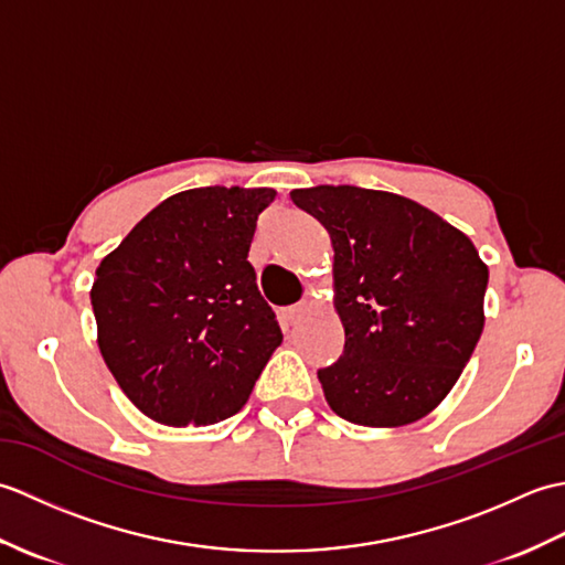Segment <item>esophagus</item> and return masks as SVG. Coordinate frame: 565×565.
Wrapping results in <instances>:
<instances>
[{"mask_svg":"<svg viewBox=\"0 0 565 565\" xmlns=\"http://www.w3.org/2000/svg\"><path fill=\"white\" fill-rule=\"evenodd\" d=\"M308 313H310V303H308V301H301V303L286 308V310H284V318H286V322H291V326H296V322L303 320Z\"/></svg>","mask_w":565,"mask_h":565,"instance_id":"34e87169","label":"esophagus"}]
</instances>
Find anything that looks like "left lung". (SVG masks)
<instances>
[{"mask_svg":"<svg viewBox=\"0 0 565 565\" xmlns=\"http://www.w3.org/2000/svg\"><path fill=\"white\" fill-rule=\"evenodd\" d=\"M332 243L344 352L318 371L347 423L403 427L447 398L483 332L488 267L468 235L391 191L294 189Z\"/></svg>","mask_w":565,"mask_h":565,"instance_id":"1","label":"left lung"}]
</instances>
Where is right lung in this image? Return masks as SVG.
Wrapping results in <instances>:
<instances>
[{
  "label": "right lung",
  "mask_w": 565,
  "mask_h": 565,
  "mask_svg": "<svg viewBox=\"0 0 565 565\" xmlns=\"http://www.w3.org/2000/svg\"><path fill=\"white\" fill-rule=\"evenodd\" d=\"M269 186L186 189L154 206L97 267V342L142 415L206 427L235 415L281 344L247 262Z\"/></svg>",
  "instance_id": "obj_1"
}]
</instances>
